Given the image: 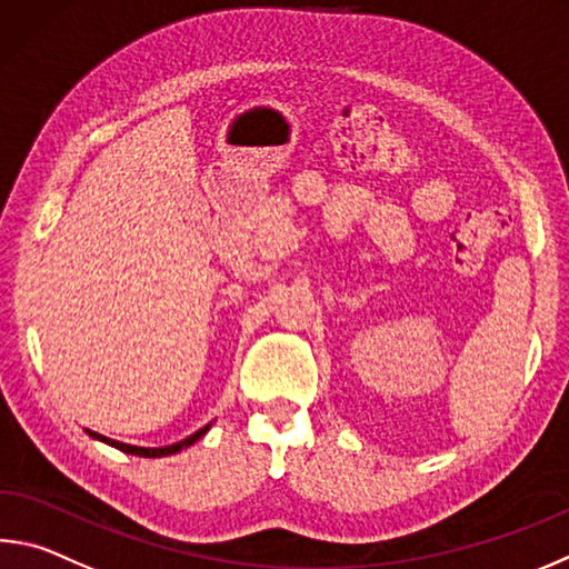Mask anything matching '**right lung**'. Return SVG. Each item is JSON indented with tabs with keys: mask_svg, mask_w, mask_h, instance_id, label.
<instances>
[{
	"mask_svg": "<svg viewBox=\"0 0 569 569\" xmlns=\"http://www.w3.org/2000/svg\"><path fill=\"white\" fill-rule=\"evenodd\" d=\"M209 428H211V426H206V428H201V430H196L193 436H189L186 440L173 442V446H167V448H137V446H127V442H117V440H111V438L99 436V432H91V430H87V432H89L91 438L104 440V442H109V446L119 448V450H123V452H131V456H141V458H161V456H173V452H179V450H183V448L193 446L196 440H199L201 436H206V430H209Z\"/></svg>",
	"mask_w": 569,
	"mask_h": 569,
	"instance_id": "1",
	"label": "right lung"
}]
</instances>
